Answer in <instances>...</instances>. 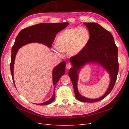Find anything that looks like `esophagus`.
I'll return each instance as SVG.
<instances>
[{
	"instance_id": "esophagus-1",
	"label": "esophagus",
	"mask_w": 129,
	"mask_h": 129,
	"mask_svg": "<svg viewBox=\"0 0 129 129\" xmlns=\"http://www.w3.org/2000/svg\"><path fill=\"white\" fill-rule=\"evenodd\" d=\"M66 69H67L70 70V69H71V68H72V65H71L70 63H68V64H67L66 65Z\"/></svg>"
}]
</instances>
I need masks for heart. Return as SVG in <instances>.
Here are the masks:
<instances>
[{
  "instance_id": "1",
  "label": "heart",
  "mask_w": 129,
  "mask_h": 129,
  "mask_svg": "<svg viewBox=\"0 0 129 129\" xmlns=\"http://www.w3.org/2000/svg\"><path fill=\"white\" fill-rule=\"evenodd\" d=\"M90 37L89 31L84 27L67 29L58 36L55 43V47L60 52H67L69 55H76L86 47ZM55 53L60 55L57 51Z\"/></svg>"
}]
</instances>
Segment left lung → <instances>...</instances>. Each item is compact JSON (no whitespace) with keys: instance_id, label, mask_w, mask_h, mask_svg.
I'll return each instance as SVG.
<instances>
[{"instance_id":"1","label":"left lung","mask_w":129,"mask_h":129,"mask_svg":"<svg viewBox=\"0 0 129 129\" xmlns=\"http://www.w3.org/2000/svg\"><path fill=\"white\" fill-rule=\"evenodd\" d=\"M90 33V39L85 48L76 55L70 58L73 67L69 75L73 85L74 93L77 99L86 103H94L107 97L115 85L119 71L118 47L114 43L112 34L97 23H86ZM97 63L101 65L110 74V84L103 95L98 99H90L79 93L77 88L79 72L87 63Z\"/></svg>"}]
</instances>
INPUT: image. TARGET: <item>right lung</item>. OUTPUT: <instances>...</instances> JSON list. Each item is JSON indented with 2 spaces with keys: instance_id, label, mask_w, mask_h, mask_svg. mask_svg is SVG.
Instances as JSON below:
<instances>
[{
  "instance_id": "add662e5",
  "label": "right lung",
  "mask_w": 129,
  "mask_h": 129,
  "mask_svg": "<svg viewBox=\"0 0 129 129\" xmlns=\"http://www.w3.org/2000/svg\"><path fill=\"white\" fill-rule=\"evenodd\" d=\"M69 25L68 22L63 23H43L35 24L22 29L17 36L15 42L11 49V60L10 63L11 74L15 86L13 77V67L16 54L20 48L31 43H42L49 47L52 46L56 34ZM66 63L60 62L53 70L52 78L54 86L53 94L51 98L46 102L37 104L38 105H47L51 104L55 99V88L60 78L65 73Z\"/></svg>"
}]
</instances>
